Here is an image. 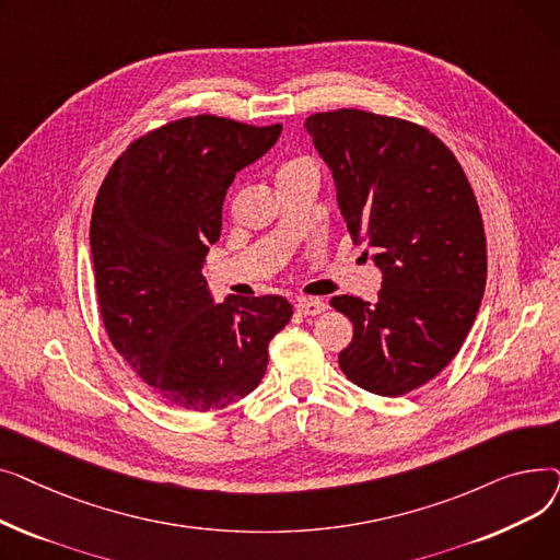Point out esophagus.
Instances as JSON below:
<instances>
[{
  "instance_id": "esophagus-1",
  "label": "esophagus",
  "mask_w": 560,
  "mask_h": 560,
  "mask_svg": "<svg viewBox=\"0 0 560 560\" xmlns=\"http://www.w3.org/2000/svg\"><path fill=\"white\" fill-rule=\"evenodd\" d=\"M327 308V304L322 300H308V298H302L295 302V311L302 313V315H317Z\"/></svg>"
}]
</instances>
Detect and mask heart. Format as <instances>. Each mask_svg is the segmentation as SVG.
<instances>
[{"mask_svg":"<svg viewBox=\"0 0 560 560\" xmlns=\"http://www.w3.org/2000/svg\"><path fill=\"white\" fill-rule=\"evenodd\" d=\"M290 172H315V170H313V165H311L308 161L298 159V161H290V163H285V165H283V170H281V174H290ZM281 174H279V176H281Z\"/></svg>","mask_w":560,"mask_h":560,"instance_id":"heart-1","label":"heart"}]
</instances>
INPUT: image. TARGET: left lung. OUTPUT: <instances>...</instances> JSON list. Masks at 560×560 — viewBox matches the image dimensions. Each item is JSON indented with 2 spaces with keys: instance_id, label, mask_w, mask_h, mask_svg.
<instances>
[{
  "instance_id": "obj_1",
  "label": "left lung",
  "mask_w": 560,
  "mask_h": 560,
  "mask_svg": "<svg viewBox=\"0 0 560 560\" xmlns=\"http://www.w3.org/2000/svg\"><path fill=\"white\" fill-rule=\"evenodd\" d=\"M331 170L338 209L381 270L376 304L338 295L354 325L338 365L357 386L399 397L458 354L486 290V233L477 197L431 131L359 108L306 120Z\"/></svg>"
}]
</instances>
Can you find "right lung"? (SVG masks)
Wrapping results in <instances>:
<instances>
[{
	"label": "right lung",
	"mask_w": 560,
	"mask_h": 560,
	"mask_svg": "<svg viewBox=\"0 0 560 560\" xmlns=\"http://www.w3.org/2000/svg\"><path fill=\"white\" fill-rule=\"evenodd\" d=\"M281 125L195 115L131 142L91 220L100 313L120 357L165 401L215 410L247 397L292 306L277 295L215 302L201 268L235 172L272 150Z\"/></svg>",
	"instance_id": "1"
}]
</instances>
